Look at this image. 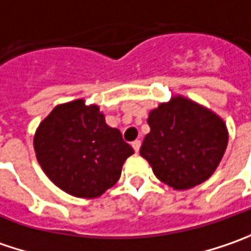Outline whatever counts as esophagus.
I'll return each mask as SVG.
<instances>
[{
    "mask_svg": "<svg viewBox=\"0 0 251 251\" xmlns=\"http://www.w3.org/2000/svg\"><path fill=\"white\" fill-rule=\"evenodd\" d=\"M132 148H134V151H135V152H138L141 148V141L140 140L132 141Z\"/></svg>",
    "mask_w": 251,
    "mask_h": 251,
    "instance_id": "34e87169",
    "label": "esophagus"
}]
</instances>
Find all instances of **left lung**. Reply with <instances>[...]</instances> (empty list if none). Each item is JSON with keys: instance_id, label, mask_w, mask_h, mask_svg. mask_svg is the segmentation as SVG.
Returning a JSON list of instances; mask_svg holds the SVG:
<instances>
[{"instance_id": "1", "label": "left lung", "mask_w": 251, "mask_h": 251, "mask_svg": "<svg viewBox=\"0 0 251 251\" xmlns=\"http://www.w3.org/2000/svg\"><path fill=\"white\" fill-rule=\"evenodd\" d=\"M148 124L151 132L141 145V156L160 181L176 190L205 181L226 150L224 121L180 96L151 111Z\"/></svg>"}]
</instances>
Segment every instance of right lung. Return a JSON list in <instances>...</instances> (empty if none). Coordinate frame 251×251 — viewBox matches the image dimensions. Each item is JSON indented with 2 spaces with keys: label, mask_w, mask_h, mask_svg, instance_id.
I'll use <instances>...</instances> for the list:
<instances>
[{
  "label": "right lung",
  "mask_w": 251,
  "mask_h": 251,
  "mask_svg": "<svg viewBox=\"0 0 251 251\" xmlns=\"http://www.w3.org/2000/svg\"><path fill=\"white\" fill-rule=\"evenodd\" d=\"M36 156L44 173L65 193L101 196L120 178L134 150L117 128L106 124L98 106L74 100L57 106L34 135Z\"/></svg>",
  "instance_id": "right-lung-1"
}]
</instances>
